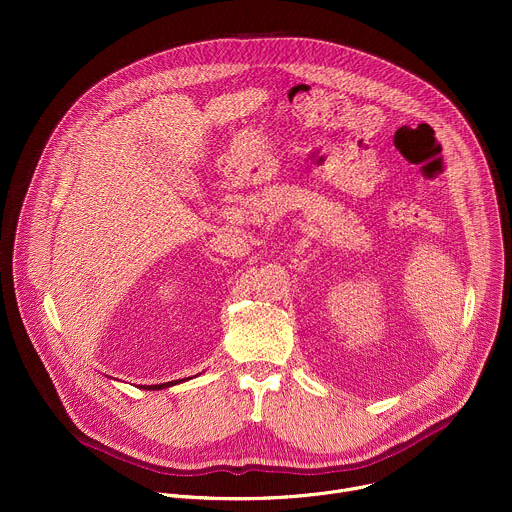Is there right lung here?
I'll return each mask as SVG.
<instances>
[{
  "mask_svg": "<svg viewBox=\"0 0 512 512\" xmlns=\"http://www.w3.org/2000/svg\"><path fill=\"white\" fill-rule=\"evenodd\" d=\"M182 381H186V379H180V381H170V383H160V385H141L139 389H148V391H162V389H168V387H172V385H178V383H182Z\"/></svg>",
  "mask_w": 512,
  "mask_h": 512,
  "instance_id": "1",
  "label": "right lung"
}]
</instances>
